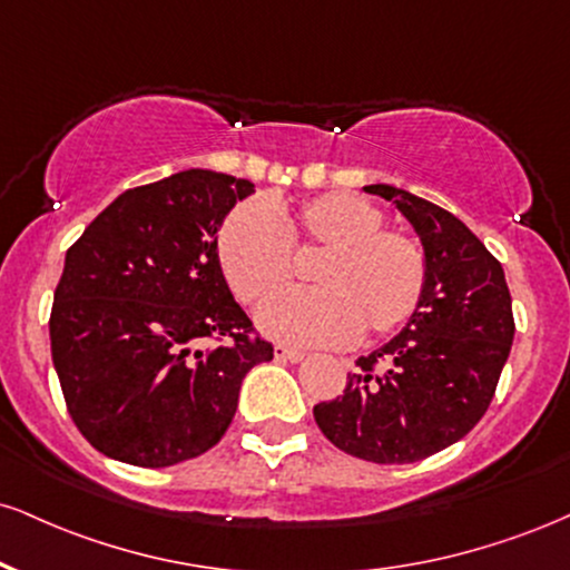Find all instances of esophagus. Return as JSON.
I'll return each mask as SVG.
<instances>
[{
    "mask_svg": "<svg viewBox=\"0 0 570 570\" xmlns=\"http://www.w3.org/2000/svg\"><path fill=\"white\" fill-rule=\"evenodd\" d=\"M278 361H289V363H297L305 358L303 351H297V347H286V345H276V351H273Z\"/></svg>",
    "mask_w": 570,
    "mask_h": 570,
    "instance_id": "1",
    "label": "esophagus"
}]
</instances>
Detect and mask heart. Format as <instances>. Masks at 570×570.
Listing matches in <instances>:
<instances>
[{"mask_svg":"<svg viewBox=\"0 0 570 570\" xmlns=\"http://www.w3.org/2000/svg\"><path fill=\"white\" fill-rule=\"evenodd\" d=\"M382 223V212L353 194H324L297 207L242 204L219 225L217 259L233 294L263 305L292 284L294 255H318L311 267L318 289L284 294L259 311L271 337L294 345L387 337L420 307L428 259L414 236Z\"/></svg>","mask_w":570,"mask_h":570,"instance_id":"b5f03b06","label":"heart"}]
</instances>
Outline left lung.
Wrapping results in <instances>:
<instances>
[{
    "mask_svg": "<svg viewBox=\"0 0 570 570\" xmlns=\"http://www.w3.org/2000/svg\"><path fill=\"white\" fill-rule=\"evenodd\" d=\"M414 225L428 284L406 328L355 361L345 393L313 406L315 424L345 454L376 464L420 462L481 422L515 337L502 263L462 219L433 202L366 185Z\"/></svg>",
    "mask_w": 570,
    "mask_h": 570,
    "instance_id": "obj_1",
    "label": "left lung"
}]
</instances>
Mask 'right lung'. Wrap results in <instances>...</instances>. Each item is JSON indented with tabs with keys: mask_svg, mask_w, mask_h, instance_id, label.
Masks as SVG:
<instances>
[{
	"mask_svg": "<svg viewBox=\"0 0 570 570\" xmlns=\"http://www.w3.org/2000/svg\"><path fill=\"white\" fill-rule=\"evenodd\" d=\"M249 194V180L185 169L125 190L66 252L52 363L100 454L137 468L204 454L233 422L246 372L273 358L217 259L219 225ZM204 338L218 345L202 352Z\"/></svg>",
	"mask_w": 570,
	"mask_h": 570,
	"instance_id": "1",
	"label": "right lung"
}]
</instances>
